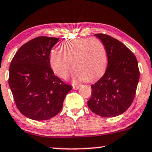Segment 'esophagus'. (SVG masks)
<instances>
[{
    "label": "esophagus",
    "instance_id": "obj_1",
    "mask_svg": "<svg viewBox=\"0 0 152 152\" xmlns=\"http://www.w3.org/2000/svg\"><path fill=\"white\" fill-rule=\"evenodd\" d=\"M72 88H73V89H75V90H77V89H79V85H73Z\"/></svg>",
    "mask_w": 152,
    "mask_h": 152
}]
</instances>
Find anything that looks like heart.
<instances>
[{
  "label": "heart",
  "mask_w": 152,
  "mask_h": 152,
  "mask_svg": "<svg viewBox=\"0 0 152 152\" xmlns=\"http://www.w3.org/2000/svg\"><path fill=\"white\" fill-rule=\"evenodd\" d=\"M60 48L61 50H52L49 62L53 72L62 79L70 77L72 65L76 70L75 77L86 82L96 80L106 70L107 50L98 39H72L62 43Z\"/></svg>",
  "instance_id": "obj_1"
}]
</instances>
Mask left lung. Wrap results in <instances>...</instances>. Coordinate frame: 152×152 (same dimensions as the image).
Segmentation results:
<instances>
[{
    "label": "left lung",
    "instance_id": "1",
    "mask_svg": "<svg viewBox=\"0 0 152 152\" xmlns=\"http://www.w3.org/2000/svg\"><path fill=\"white\" fill-rule=\"evenodd\" d=\"M100 39L108 53V66L102 77L91 86L87 104L102 117H115L126 111L133 102L140 79L136 57L123 43L104 34Z\"/></svg>",
    "mask_w": 152,
    "mask_h": 152
}]
</instances>
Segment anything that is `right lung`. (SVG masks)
<instances>
[{
	"label": "right lung",
	"instance_id": "right-lung-1",
	"mask_svg": "<svg viewBox=\"0 0 152 152\" xmlns=\"http://www.w3.org/2000/svg\"><path fill=\"white\" fill-rule=\"evenodd\" d=\"M59 38L39 37L19 48L11 61L8 83L17 108L34 121L48 120L63 108L72 89L50 68L49 55Z\"/></svg>",
	"mask_w": 152,
	"mask_h": 152
}]
</instances>
